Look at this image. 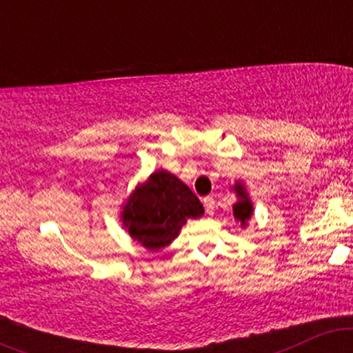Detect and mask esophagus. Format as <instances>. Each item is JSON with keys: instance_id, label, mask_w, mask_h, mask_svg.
<instances>
[{"instance_id": "34e87169", "label": "esophagus", "mask_w": 353, "mask_h": 353, "mask_svg": "<svg viewBox=\"0 0 353 353\" xmlns=\"http://www.w3.org/2000/svg\"><path fill=\"white\" fill-rule=\"evenodd\" d=\"M202 204H204L205 212H208V214H210V216H212L214 210H216V201H214V197H212V196L204 197V199H202Z\"/></svg>"}]
</instances>
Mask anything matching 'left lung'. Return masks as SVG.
Returning a JSON list of instances; mask_svg holds the SVG:
<instances>
[{
    "label": "left lung",
    "instance_id": "left-lung-1",
    "mask_svg": "<svg viewBox=\"0 0 353 353\" xmlns=\"http://www.w3.org/2000/svg\"><path fill=\"white\" fill-rule=\"evenodd\" d=\"M236 190H237V196L241 197V201H239L237 204H234V216H236L237 221H241L242 224H245V221L250 217V214H252V204H250V201L247 199L245 192L242 190L241 185H237Z\"/></svg>",
    "mask_w": 353,
    "mask_h": 353
}]
</instances>
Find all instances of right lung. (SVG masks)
Here are the masks:
<instances>
[{"instance_id": "1", "label": "right lung", "mask_w": 353, "mask_h": 353, "mask_svg": "<svg viewBox=\"0 0 353 353\" xmlns=\"http://www.w3.org/2000/svg\"><path fill=\"white\" fill-rule=\"evenodd\" d=\"M201 201L171 172L152 174L125 204L123 219L129 234L145 249H163L188 219L202 216Z\"/></svg>"}]
</instances>
